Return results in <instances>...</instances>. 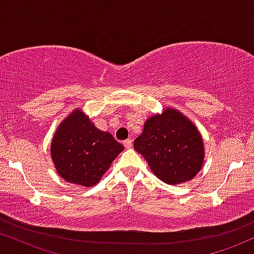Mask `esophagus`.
I'll return each instance as SVG.
<instances>
[{
  "mask_svg": "<svg viewBox=\"0 0 254 254\" xmlns=\"http://www.w3.org/2000/svg\"><path fill=\"white\" fill-rule=\"evenodd\" d=\"M124 146L126 147V149H130L132 147V140L130 139H127V140L124 141Z\"/></svg>",
  "mask_w": 254,
  "mask_h": 254,
  "instance_id": "1",
  "label": "esophagus"
}]
</instances>
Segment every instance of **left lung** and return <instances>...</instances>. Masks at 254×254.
<instances>
[{"label":"left lung","instance_id":"obj_1","mask_svg":"<svg viewBox=\"0 0 254 254\" xmlns=\"http://www.w3.org/2000/svg\"><path fill=\"white\" fill-rule=\"evenodd\" d=\"M134 150L150 169L168 185L192 180L203 167L205 151L200 132L190 120L174 108H164L145 121Z\"/></svg>","mask_w":254,"mask_h":254}]
</instances>
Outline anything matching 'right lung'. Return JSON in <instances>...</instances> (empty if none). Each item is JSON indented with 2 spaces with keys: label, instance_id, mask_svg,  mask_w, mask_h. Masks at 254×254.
Instances as JSON below:
<instances>
[{
  "label": "right lung",
  "instance_id": "1",
  "mask_svg": "<svg viewBox=\"0 0 254 254\" xmlns=\"http://www.w3.org/2000/svg\"><path fill=\"white\" fill-rule=\"evenodd\" d=\"M122 150L109 132L98 129L79 108L62 120L50 145L59 175L82 187L98 184Z\"/></svg>",
  "mask_w": 254,
  "mask_h": 254
}]
</instances>
